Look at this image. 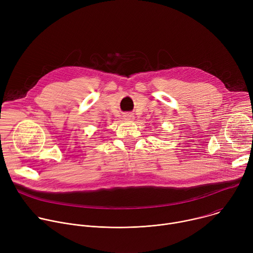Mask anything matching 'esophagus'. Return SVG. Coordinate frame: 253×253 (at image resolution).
Instances as JSON below:
<instances>
[{
	"mask_svg": "<svg viewBox=\"0 0 253 253\" xmlns=\"http://www.w3.org/2000/svg\"><path fill=\"white\" fill-rule=\"evenodd\" d=\"M123 119L126 120V121H131V120L134 119V115L131 114V113H125V114L123 115Z\"/></svg>",
	"mask_w": 253,
	"mask_h": 253,
	"instance_id": "obj_1",
	"label": "esophagus"
}]
</instances>
